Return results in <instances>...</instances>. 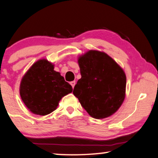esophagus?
<instances>
[{
    "instance_id": "1",
    "label": "esophagus",
    "mask_w": 158,
    "mask_h": 158,
    "mask_svg": "<svg viewBox=\"0 0 158 158\" xmlns=\"http://www.w3.org/2000/svg\"><path fill=\"white\" fill-rule=\"evenodd\" d=\"M75 84H76L75 81H71V82H70V85H71V87H72L73 88V87H74Z\"/></svg>"
}]
</instances>
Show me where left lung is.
Listing matches in <instances>:
<instances>
[{"label":"left lung","instance_id":"left-lung-1","mask_svg":"<svg viewBox=\"0 0 158 158\" xmlns=\"http://www.w3.org/2000/svg\"><path fill=\"white\" fill-rule=\"evenodd\" d=\"M81 78L73 94L92 118H105L116 112L125 98L124 71L106 53L89 50L79 57Z\"/></svg>","mask_w":158,"mask_h":158}]
</instances>
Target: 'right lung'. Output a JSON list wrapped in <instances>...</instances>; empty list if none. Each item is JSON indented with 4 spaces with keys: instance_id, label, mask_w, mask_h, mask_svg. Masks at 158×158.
I'll list each match as a JSON object with an SVG mask.
<instances>
[{
    "instance_id": "obj_1",
    "label": "right lung",
    "mask_w": 158,
    "mask_h": 158,
    "mask_svg": "<svg viewBox=\"0 0 158 158\" xmlns=\"http://www.w3.org/2000/svg\"><path fill=\"white\" fill-rule=\"evenodd\" d=\"M53 69L51 63L42 59L34 64L22 78L21 98L35 114L45 115L52 113L60 99L72 92L71 86Z\"/></svg>"
}]
</instances>
